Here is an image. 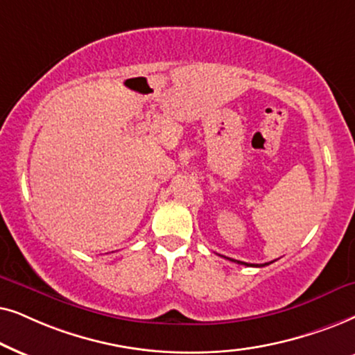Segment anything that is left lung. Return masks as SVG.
<instances>
[{
    "label": "left lung",
    "instance_id": "obj_1",
    "mask_svg": "<svg viewBox=\"0 0 355 355\" xmlns=\"http://www.w3.org/2000/svg\"><path fill=\"white\" fill-rule=\"evenodd\" d=\"M227 259H230V261H234V263H239V264H245V266H257V268H261V266H268V264H271V263H264V264H250V263H245V261H239V259H232V258H227Z\"/></svg>",
    "mask_w": 355,
    "mask_h": 355
}]
</instances>
